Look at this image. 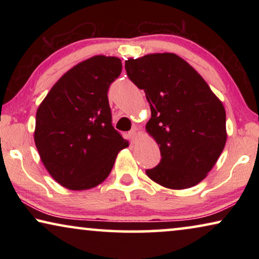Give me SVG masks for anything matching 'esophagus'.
Wrapping results in <instances>:
<instances>
[{
	"mask_svg": "<svg viewBox=\"0 0 259 259\" xmlns=\"http://www.w3.org/2000/svg\"><path fill=\"white\" fill-rule=\"evenodd\" d=\"M138 133H139V132H138V128H137V127H133V128L130 131V133H128V134H130V137L132 138V140H136L137 138H138Z\"/></svg>",
	"mask_w": 259,
	"mask_h": 259,
	"instance_id": "1",
	"label": "esophagus"
}]
</instances>
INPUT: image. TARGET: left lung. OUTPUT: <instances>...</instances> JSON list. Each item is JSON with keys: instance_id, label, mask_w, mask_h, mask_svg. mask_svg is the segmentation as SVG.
Here are the masks:
<instances>
[{"instance_id": "obj_1", "label": "left lung", "mask_w": 259, "mask_h": 259, "mask_svg": "<svg viewBox=\"0 0 259 259\" xmlns=\"http://www.w3.org/2000/svg\"><path fill=\"white\" fill-rule=\"evenodd\" d=\"M125 68L146 94L151 107L146 131L160 150V162L146 175L172 190L197 185L224 150L228 134L222 101L200 74L173 53L128 59Z\"/></svg>"}]
</instances>
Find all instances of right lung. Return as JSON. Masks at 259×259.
<instances>
[{"label":"right lung","mask_w":259,"mask_h":259,"mask_svg":"<svg viewBox=\"0 0 259 259\" xmlns=\"http://www.w3.org/2000/svg\"><path fill=\"white\" fill-rule=\"evenodd\" d=\"M121 60L97 55L60 77L38 106L34 140L53 178L66 189H93L111 173L128 146L112 125L107 92Z\"/></svg>","instance_id":"1"}]
</instances>
